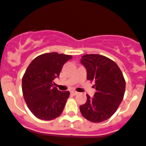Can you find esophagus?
<instances>
[{"label":"esophagus","mask_w":146,"mask_h":146,"mask_svg":"<svg viewBox=\"0 0 146 146\" xmlns=\"http://www.w3.org/2000/svg\"><path fill=\"white\" fill-rule=\"evenodd\" d=\"M71 94H72V95H73V96H77V95L78 94V92H75V91H72V92H71Z\"/></svg>","instance_id":"obj_1"}]
</instances>
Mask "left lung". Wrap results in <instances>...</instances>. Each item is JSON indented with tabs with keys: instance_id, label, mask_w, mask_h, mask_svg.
I'll use <instances>...</instances> for the list:
<instances>
[{
	"instance_id": "8db88e82",
	"label": "left lung",
	"mask_w": 146,
	"mask_h": 146,
	"mask_svg": "<svg viewBox=\"0 0 146 146\" xmlns=\"http://www.w3.org/2000/svg\"><path fill=\"white\" fill-rule=\"evenodd\" d=\"M80 62L85 66L87 80L95 82L94 98L86 95V102L80 106L85 119L102 122L115 113L123 99L125 80L122 72L114 61L100 54H85Z\"/></svg>"
}]
</instances>
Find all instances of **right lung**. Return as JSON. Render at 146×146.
I'll list each match as a JSON object with an SVG mask.
<instances>
[{
	"label": "right lung",
	"instance_id": "obj_1",
	"mask_svg": "<svg viewBox=\"0 0 146 146\" xmlns=\"http://www.w3.org/2000/svg\"><path fill=\"white\" fill-rule=\"evenodd\" d=\"M72 56L56 52L36 56L31 62L22 78V92L27 107L42 120H52L62 113L68 91L60 92L54 86L63 65Z\"/></svg>",
	"mask_w": 146,
	"mask_h": 146
}]
</instances>
